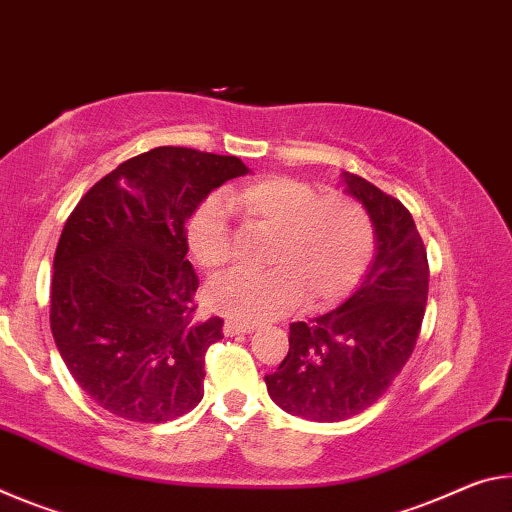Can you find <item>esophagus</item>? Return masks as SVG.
<instances>
[{"mask_svg":"<svg viewBox=\"0 0 512 512\" xmlns=\"http://www.w3.org/2000/svg\"><path fill=\"white\" fill-rule=\"evenodd\" d=\"M256 324L249 322H224V335H240V333H251Z\"/></svg>","mask_w":512,"mask_h":512,"instance_id":"esophagus-1","label":"esophagus"}]
</instances>
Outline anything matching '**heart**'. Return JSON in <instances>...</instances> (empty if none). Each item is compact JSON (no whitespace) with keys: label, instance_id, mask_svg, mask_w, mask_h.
Wrapping results in <instances>:
<instances>
[{"label":"heart","instance_id":"1","mask_svg":"<svg viewBox=\"0 0 512 512\" xmlns=\"http://www.w3.org/2000/svg\"><path fill=\"white\" fill-rule=\"evenodd\" d=\"M226 206L247 224L272 233L265 272H236L213 283L206 301L215 313L240 322L283 315L306 297V308L340 304L370 270L376 229L363 201L292 177H261L226 192ZM188 251L206 274L233 261V236L224 206L201 201L186 224Z\"/></svg>","mask_w":512,"mask_h":512}]
</instances>
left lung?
<instances>
[{
	"mask_svg": "<svg viewBox=\"0 0 512 512\" xmlns=\"http://www.w3.org/2000/svg\"><path fill=\"white\" fill-rule=\"evenodd\" d=\"M376 229V258L360 288L335 311L290 324V349L267 392L286 413L349 420L379 401L404 370L422 329L429 261L413 215L370 181L345 174Z\"/></svg>",
	"mask_w": 512,
	"mask_h": 512,
	"instance_id": "obj_1",
	"label": "left lung"
}]
</instances>
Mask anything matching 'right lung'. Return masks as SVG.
I'll return each mask as SVG.
<instances>
[{
    "mask_svg": "<svg viewBox=\"0 0 512 512\" xmlns=\"http://www.w3.org/2000/svg\"><path fill=\"white\" fill-rule=\"evenodd\" d=\"M236 156L156 147L79 199L54 254L49 324L67 370L108 413L163 424L204 397L206 351L222 317L199 320L186 222Z\"/></svg>",
    "mask_w": 512,
    "mask_h": 512,
    "instance_id": "1",
    "label": "right lung"
}]
</instances>
